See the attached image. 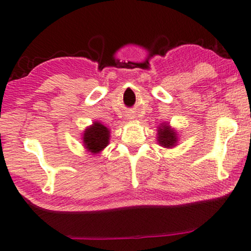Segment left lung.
Returning <instances> with one entry per match:
<instances>
[{"label": "left lung", "mask_w": 251, "mask_h": 251, "mask_svg": "<svg viewBox=\"0 0 251 251\" xmlns=\"http://www.w3.org/2000/svg\"><path fill=\"white\" fill-rule=\"evenodd\" d=\"M158 136H157V140L160 142L161 145L164 146L166 148H170L173 146H175L177 138L175 132L170 128V126L168 125H163L161 126L160 129H158Z\"/></svg>", "instance_id": "1"}]
</instances>
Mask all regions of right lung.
<instances>
[{"mask_svg":"<svg viewBox=\"0 0 251 251\" xmlns=\"http://www.w3.org/2000/svg\"><path fill=\"white\" fill-rule=\"evenodd\" d=\"M110 131L100 123H94L93 126L85 129L83 134L84 147L91 153H100L109 145Z\"/></svg>","mask_w":251,"mask_h":251,"instance_id":"right-lung-1","label":"right lung"}]
</instances>
